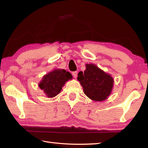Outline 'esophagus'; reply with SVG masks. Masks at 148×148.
I'll return each instance as SVG.
<instances>
[{"instance_id":"esophagus-1","label":"esophagus","mask_w":148,"mask_h":148,"mask_svg":"<svg viewBox=\"0 0 148 148\" xmlns=\"http://www.w3.org/2000/svg\"><path fill=\"white\" fill-rule=\"evenodd\" d=\"M72 74H73V77H74V78H77V74H78V72L77 71H73V72L72 73Z\"/></svg>"}]
</instances>
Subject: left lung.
Returning a JSON list of instances; mask_svg holds the SVG:
<instances>
[{"mask_svg":"<svg viewBox=\"0 0 148 148\" xmlns=\"http://www.w3.org/2000/svg\"><path fill=\"white\" fill-rule=\"evenodd\" d=\"M78 80L83 88L84 93L89 99L95 101L107 99L112 92L114 79L95 64H86L84 72L79 71Z\"/></svg>","mask_w":148,"mask_h":148,"instance_id":"obj_1","label":"left lung"}]
</instances>
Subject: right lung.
<instances>
[{"label":"right lung","instance_id":"1","mask_svg":"<svg viewBox=\"0 0 148 148\" xmlns=\"http://www.w3.org/2000/svg\"><path fill=\"white\" fill-rule=\"evenodd\" d=\"M72 78L68 71L56 69L44 75L38 86L47 97L51 98L59 95L65 83Z\"/></svg>","mask_w":148,"mask_h":148}]
</instances>
